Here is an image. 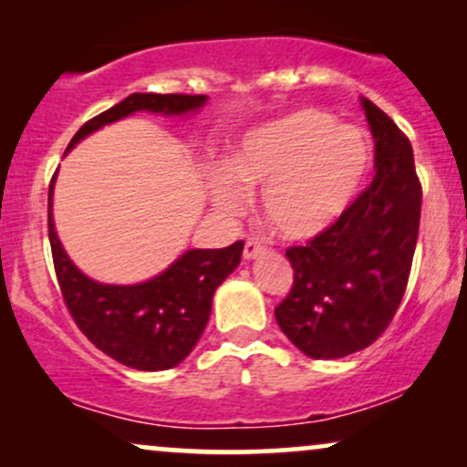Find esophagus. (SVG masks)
Returning <instances> with one entry per match:
<instances>
[{
  "label": "esophagus",
  "instance_id": "34e87169",
  "mask_svg": "<svg viewBox=\"0 0 467 467\" xmlns=\"http://www.w3.org/2000/svg\"><path fill=\"white\" fill-rule=\"evenodd\" d=\"M261 254H264V245H261L259 241H254V239L245 241L244 261H252V259H256V256H261Z\"/></svg>",
  "mask_w": 467,
  "mask_h": 467
}]
</instances>
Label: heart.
Here are the masks:
<instances>
[{"label":"heart","instance_id":"obj_1","mask_svg":"<svg viewBox=\"0 0 467 467\" xmlns=\"http://www.w3.org/2000/svg\"><path fill=\"white\" fill-rule=\"evenodd\" d=\"M373 164L362 130L337 125L320 109H298L244 133L228 173L211 180V203L239 215L248 191L261 189V215L287 241H312L340 222Z\"/></svg>","mask_w":467,"mask_h":467}]
</instances>
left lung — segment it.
I'll return each instance as SVG.
<instances>
[{
    "instance_id": "left-lung-1",
    "label": "left lung",
    "mask_w": 467,
    "mask_h": 467,
    "mask_svg": "<svg viewBox=\"0 0 467 467\" xmlns=\"http://www.w3.org/2000/svg\"><path fill=\"white\" fill-rule=\"evenodd\" d=\"M375 140V178L349 211L307 245L289 248L294 285L275 309L298 351L336 360L384 334L398 312L421 215V186L409 138L360 99Z\"/></svg>"
}]
</instances>
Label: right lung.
I'll list each match as a JSON object with an SVG mask.
<instances>
[{
  "mask_svg": "<svg viewBox=\"0 0 467 467\" xmlns=\"http://www.w3.org/2000/svg\"><path fill=\"white\" fill-rule=\"evenodd\" d=\"M208 96L131 94L125 100L85 122L67 144L72 151L89 133L136 114L191 116L203 109ZM55 182L47 192V237L63 298L78 329L94 347L138 371H166L178 367L192 351L211 318L217 287L237 270L244 241L228 248H192L182 252L166 270L133 285H114L89 278L67 256L57 234L52 202Z\"/></svg>",
  "mask_w": 467,
  "mask_h": 467,
  "instance_id": "right-lung-1",
  "label": "right lung"
}]
</instances>
